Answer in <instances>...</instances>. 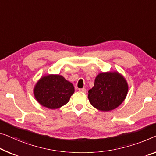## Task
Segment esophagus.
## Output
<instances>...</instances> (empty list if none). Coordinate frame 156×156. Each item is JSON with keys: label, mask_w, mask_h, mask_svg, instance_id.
I'll return each instance as SVG.
<instances>
[{"label": "esophagus", "mask_w": 156, "mask_h": 156, "mask_svg": "<svg viewBox=\"0 0 156 156\" xmlns=\"http://www.w3.org/2000/svg\"><path fill=\"white\" fill-rule=\"evenodd\" d=\"M79 90H80V92L83 93H86V88H80V89H79Z\"/></svg>", "instance_id": "1"}]
</instances>
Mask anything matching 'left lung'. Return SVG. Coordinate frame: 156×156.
Segmentation results:
<instances>
[{
    "label": "left lung",
    "instance_id": "1",
    "mask_svg": "<svg viewBox=\"0 0 156 156\" xmlns=\"http://www.w3.org/2000/svg\"><path fill=\"white\" fill-rule=\"evenodd\" d=\"M128 84L125 77L117 71L99 73L93 87L88 90V100L93 107L102 112L112 111L125 100Z\"/></svg>",
    "mask_w": 156,
    "mask_h": 156
}]
</instances>
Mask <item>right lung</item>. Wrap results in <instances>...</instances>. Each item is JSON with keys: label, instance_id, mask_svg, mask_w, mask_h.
I'll use <instances>...</instances> for the list:
<instances>
[{"label": "right lung", "instance_id": "obj_1", "mask_svg": "<svg viewBox=\"0 0 156 156\" xmlns=\"http://www.w3.org/2000/svg\"><path fill=\"white\" fill-rule=\"evenodd\" d=\"M74 93L73 83L62 75L53 74L41 76L33 88L35 100L50 109H58L67 104Z\"/></svg>", "mask_w": 156, "mask_h": 156}]
</instances>
